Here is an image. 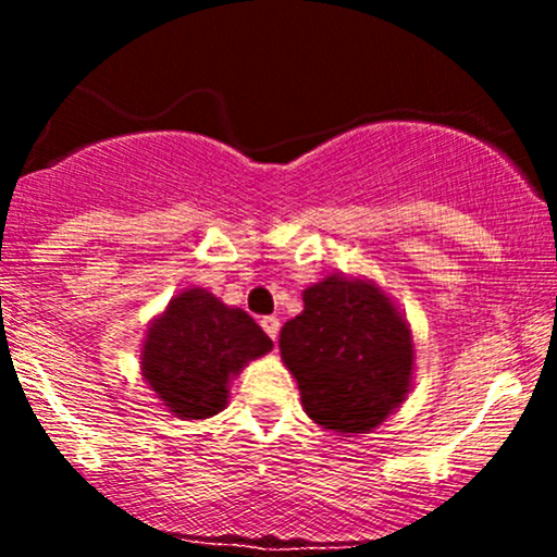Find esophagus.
<instances>
[{"label": "esophagus", "instance_id": "obj_1", "mask_svg": "<svg viewBox=\"0 0 557 557\" xmlns=\"http://www.w3.org/2000/svg\"><path fill=\"white\" fill-rule=\"evenodd\" d=\"M261 327H264L267 335L277 343V335H280V319L277 317H261Z\"/></svg>", "mask_w": 557, "mask_h": 557}]
</instances>
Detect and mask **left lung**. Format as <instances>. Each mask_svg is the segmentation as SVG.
I'll return each instance as SVG.
<instances>
[{
	"mask_svg": "<svg viewBox=\"0 0 557 557\" xmlns=\"http://www.w3.org/2000/svg\"><path fill=\"white\" fill-rule=\"evenodd\" d=\"M304 411L319 426L361 434L380 426L411 385L413 345L380 287L327 277L304 290V311L280 332Z\"/></svg>",
	"mask_w": 557,
	"mask_h": 557,
	"instance_id": "8db88e82",
	"label": "left lung"
}]
</instances>
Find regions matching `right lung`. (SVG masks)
<instances>
[{
    "label": "right lung",
    "instance_id": "1",
    "mask_svg": "<svg viewBox=\"0 0 557 557\" xmlns=\"http://www.w3.org/2000/svg\"><path fill=\"white\" fill-rule=\"evenodd\" d=\"M272 341L246 311L207 290L170 300L144 343V376L177 419H209L227 403V382Z\"/></svg>",
    "mask_w": 557,
    "mask_h": 557
}]
</instances>
